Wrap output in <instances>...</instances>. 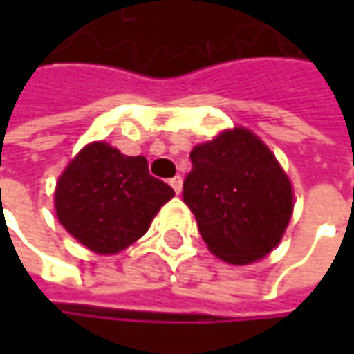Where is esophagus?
I'll list each match as a JSON object with an SVG mask.
<instances>
[{"mask_svg": "<svg viewBox=\"0 0 354 354\" xmlns=\"http://www.w3.org/2000/svg\"><path fill=\"white\" fill-rule=\"evenodd\" d=\"M169 185L173 187V191H175V193L179 195V193H181V189H183V179H181L179 175H177V177H173V179H171Z\"/></svg>", "mask_w": 354, "mask_h": 354, "instance_id": "esophagus-1", "label": "esophagus"}]
</instances>
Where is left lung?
Wrapping results in <instances>:
<instances>
[{
	"instance_id": "1",
	"label": "left lung",
	"mask_w": 354,
	"mask_h": 354,
	"mask_svg": "<svg viewBox=\"0 0 354 354\" xmlns=\"http://www.w3.org/2000/svg\"><path fill=\"white\" fill-rule=\"evenodd\" d=\"M183 201L207 248L228 264L262 260L286 234L293 187L274 151L252 129H223L191 151Z\"/></svg>"
}]
</instances>
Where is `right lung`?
<instances>
[{
    "label": "right lung",
    "mask_w": 354,
    "mask_h": 354,
    "mask_svg": "<svg viewBox=\"0 0 354 354\" xmlns=\"http://www.w3.org/2000/svg\"><path fill=\"white\" fill-rule=\"evenodd\" d=\"M173 197L169 185L149 175L145 157L124 156L110 143L90 142L61 173L55 212L82 246L110 256L138 242Z\"/></svg>",
    "instance_id": "add662e5"
}]
</instances>
